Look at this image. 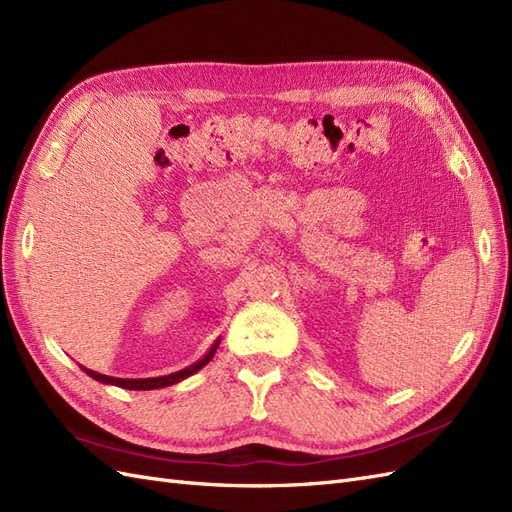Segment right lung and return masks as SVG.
<instances>
[{"label":"right lung","mask_w":512,"mask_h":512,"mask_svg":"<svg viewBox=\"0 0 512 512\" xmlns=\"http://www.w3.org/2000/svg\"><path fill=\"white\" fill-rule=\"evenodd\" d=\"M220 346V339H215V344L209 348V352L203 356V359H198L194 365L185 367V369H179L175 371V374H168V376H158V378H113V376H104V374H98V371L94 369H87L81 365V369L85 371V374L89 378H94L102 384H113V386H121V389H130V391H153V389H164V386H170V384H177L185 378H190L192 374H196V371L203 369L211 359L215 350H218Z\"/></svg>","instance_id":"right-lung-1"}]
</instances>
